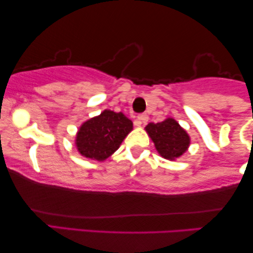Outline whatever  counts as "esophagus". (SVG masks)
<instances>
[{"mask_svg":"<svg viewBox=\"0 0 253 253\" xmlns=\"http://www.w3.org/2000/svg\"><path fill=\"white\" fill-rule=\"evenodd\" d=\"M147 121H148V116H147V114H141V115H139L137 117V126H140L141 124H145V123H147Z\"/></svg>","mask_w":253,"mask_h":253,"instance_id":"obj_1","label":"esophagus"}]
</instances>
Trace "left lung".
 <instances>
[{
  "instance_id": "left-lung-1",
  "label": "left lung",
  "mask_w": 253,
  "mask_h": 253,
  "mask_svg": "<svg viewBox=\"0 0 253 253\" xmlns=\"http://www.w3.org/2000/svg\"><path fill=\"white\" fill-rule=\"evenodd\" d=\"M145 131L154 143L160 157L169 161H175L182 157L191 143L186 130L172 117H167L160 123H148Z\"/></svg>"
}]
</instances>
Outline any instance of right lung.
<instances>
[{
  "label": "right lung",
  "mask_w": 253,
  "mask_h": 253,
  "mask_svg": "<svg viewBox=\"0 0 253 253\" xmlns=\"http://www.w3.org/2000/svg\"><path fill=\"white\" fill-rule=\"evenodd\" d=\"M133 129L132 121L122 112L105 109L79 126L75 145L83 157L105 161L119 150L127 134Z\"/></svg>",
  "instance_id": "right-lung-1"
}]
</instances>
